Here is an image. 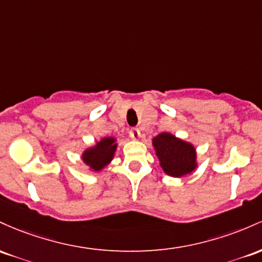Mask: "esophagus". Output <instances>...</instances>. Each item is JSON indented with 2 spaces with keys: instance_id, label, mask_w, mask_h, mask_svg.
<instances>
[{
  "instance_id": "1",
  "label": "esophagus",
  "mask_w": 262,
  "mask_h": 262,
  "mask_svg": "<svg viewBox=\"0 0 262 262\" xmlns=\"http://www.w3.org/2000/svg\"><path fill=\"white\" fill-rule=\"evenodd\" d=\"M128 134H130V137L132 140H139L141 137V132L139 128L136 127H132L130 131H128Z\"/></svg>"
}]
</instances>
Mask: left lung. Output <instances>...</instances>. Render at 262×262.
<instances>
[{"label":"left lung","instance_id":"8db88e82","mask_svg":"<svg viewBox=\"0 0 262 262\" xmlns=\"http://www.w3.org/2000/svg\"><path fill=\"white\" fill-rule=\"evenodd\" d=\"M152 145L166 174L181 178L196 168V154L192 143L162 132L154 137Z\"/></svg>","mask_w":262,"mask_h":262}]
</instances>
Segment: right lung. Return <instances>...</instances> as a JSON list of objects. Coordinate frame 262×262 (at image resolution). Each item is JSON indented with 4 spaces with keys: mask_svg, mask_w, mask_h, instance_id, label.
<instances>
[{
    "mask_svg": "<svg viewBox=\"0 0 262 262\" xmlns=\"http://www.w3.org/2000/svg\"><path fill=\"white\" fill-rule=\"evenodd\" d=\"M116 148L117 143L115 137H104L96 142L95 146L85 149L81 158L83 162L90 167V169L99 172L111 162Z\"/></svg>",
    "mask_w": 262,
    "mask_h": 262,
    "instance_id": "right-lung-1",
    "label": "right lung"
}]
</instances>
